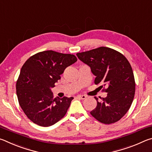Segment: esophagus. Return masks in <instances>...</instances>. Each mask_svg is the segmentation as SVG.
Returning <instances> with one entry per match:
<instances>
[{"mask_svg":"<svg viewBox=\"0 0 152 152\" xmlns=\"http://www.w3.org/2000/svg\"><path fill=\"white\" fill-rule=\"evenodd\" d=\"M77 97H78L79 99H85L86 98V95H78Z\"/></svg>","mask_w":152,"mask_h":152,"instance_id":"1","label":"esophagus"}]
</instances>
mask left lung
<instances>
[{
  "label": "left lung",
  "mask_w": 152,
  "mask_h": 152,
  "mask_svg": "<svg viewBox=\"0 0 152 152\" xmlns=\"http://www.w3.org/2000/svg\"><path fill=\"white\" fill-rule=\"evenodd\" d=\"M77 57L90 66L96 76L95 84L106 86L107 96L94 97L97 106L91 112L92 117L102 123L118 121L129 109L134 98L135 83L129 62L119 51L107 47L77 53Z\"/></svg>",
  "instance_id": "obj_1"
}]
</instances>
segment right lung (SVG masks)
<instances>
[{
	"label": "right lung",
	"mask_w": 152,
	"mask_h": 152,
	"mask_svg": "<svg viewBox=\"0 0 152 152\" xmlns=\"http://www.w3.org/2000/svg\"><path fill=\"white\" fill-rule=\"evenodd\" d=\"M76 61L74 55L48 50L25 61L17 81V95L20 107L32 122L49 127L66 114L74 98L53 99L51 88L67 67Z\"/></svg>",
	"instance_id": "1"
}]
</instances>
